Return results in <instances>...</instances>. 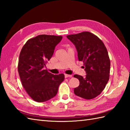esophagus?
I'll use <instances>...</instances> for the list:
<instances>
[{"label":"esophagus","instance_id":"esophagus-1","mask_svg":"<svg viewBox=\"0 0 130 130\" xmlns=\"http://www.w3.org/2000/svg\"><path fill=\"white\" fill-rule=\"evenodd\" d=\"M72 77V75H68V74H65V78H71Z\"/></svg>","mask_w":130,"mask_h":130}]
</instances>
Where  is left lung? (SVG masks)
Masks as SVG:
<instances>
[{
	"label": "left lung",
	"instance_id": "1",
	"mask_svg": "<svg viewBox=\"0 0 130 130\" xmlns=\"http://www.w3.org/2000/svg\"><path fill=\"white\" fill-rule=\"evenodd\" d=\"M75 46L78 59L84 63L86 76L74 75L79 79V86L74 89L75 94L85 99L99 95L109 79L110 59L102 41L89 32H83L67 36Z\"/></svg>",
	"mask_w": 130,
	"mask_h": 130
}]
</instances>
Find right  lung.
<instances>
[{"mask_svg":"<svg viewBox=\"0 0 130 130\" xmlns=\"http://www.w3.org/2000/svg\"><path fill=\"white\" fill-rule=\"evenodd\" d=\"M62 38L61 36L40 35L30 38L21 50L18 73L24 89L36 102H44L54 97L64 80L63 74L54 75L43 69Z\"/></svg>","mask_w":130,"mask_h":130,"instance_id":"1","label":"right lung"}]
</instances>
